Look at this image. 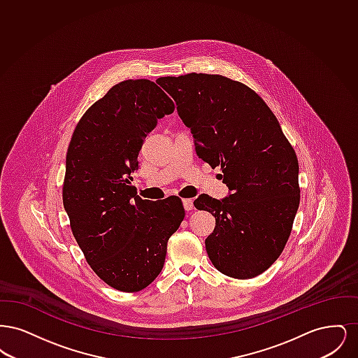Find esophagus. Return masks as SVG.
I'll return each mask as SVG.
<instances>
[{"instance_id":"1","label":"esophagus","mask_w":358,"mask_h":358,"mask_svg":"<svg viewBox=\"0 0 358 358\" xmlns=\"http://www.w3.org/2000/svg\"><path fill=\"white\" fill-rule=\"evenodd\" d=\"M182 204H184L185 210H192V209H193V200H190V199L182 200Z\"/></svg>"}]
</instances>
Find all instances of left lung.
I'll list each match as a JSON object with an SVG mask.
<instances>
[{
  "mask_svg": "<svg viewBox=\"0 0 358 358\" xmlns=\"http://www.w3.org/2000/svg\"><path fill=\"white\" fill-rule=\"evenodd\" d=\"M161 80L193 134L199 158L222 166L229 189L222 200L200 194L193 203L216 219L205 238L208 256L224 275L255 278L289 240L301 200L296 154L270 107L250 87L194 72Z\"/></svg>",
  "mask_w": 358,
  "mask_h": 358,
  "instance_id": "1",
  "label": "left lung"
}]
</instances>
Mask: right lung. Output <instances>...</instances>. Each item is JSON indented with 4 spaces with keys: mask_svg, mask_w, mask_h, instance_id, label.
Segmentation results:
<instances>
[{
    "mask_svg": "<svg viewBox=\"0 0 358 358\" xmlns=\"http://www.w3.org/2000/svg\"><path fill=\"white\" fill-rule=\"evenodd\" d=\"M173 111L154 82L124 80L85 111L69 142L63 204L72 234L94 273L124 292L159 275L185 217L177 196L142 200L131 185L143 139Z\"/></svg>",
    "mask_w": 358,
    "mask_h": 358,
    "instance_id": "1",
    "label": "right lung"
}]
</instances>
